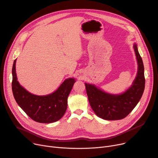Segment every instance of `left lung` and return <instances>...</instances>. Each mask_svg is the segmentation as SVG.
Masks as SVG:
<instances>
[{
    "mask_svg": "<svg viewBox=\"0 0 158 158\" xmlns=\"http://www.w3.org/2000/svg\"><path fill=\"white\" fill-rule=\"evenodd\" d=\"M138 71L132 85L120 95L106 93L94 85L85 83L90 106L99 117L108 120H120L127 116L135 108L143 94L145 88L144 68L137 44H134Z\"/></svg>",
    "mask_w": 158,
    "mask_h": 158,
    "instance_id": "left-lung-1",
    "label": "left lung"
}]
</instances>
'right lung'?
Segmentation results:
<instances>
[{"instance_id":"add662e5","label":"right lung","mask_w":158,"mask_h":158,"mask_svg":"<svg viewBox=\"0 0 158 158\" xmlns=\"http://www.w3.org/2000/svg\"><path fill=\"white\" fill-rule=\"evenodd\" d=\"M15 62L12 66V89L19 106L33 120L40 123H51L60 120L67 109V99L75 82L74 78L65 80L52 94L44 96L33 95L27 92L17 81Z\"/></svg>"}]
</instances>
